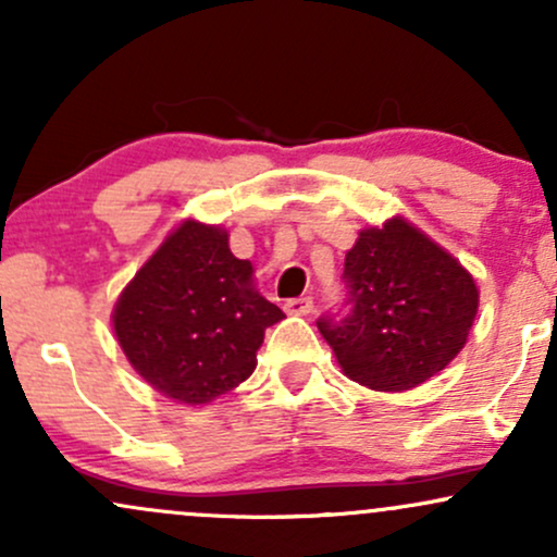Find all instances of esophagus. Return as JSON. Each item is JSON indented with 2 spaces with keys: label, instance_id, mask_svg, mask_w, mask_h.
<instances>
[{
  "label": "esophagus",
  "instance_id": "obj_1",
  "mask_svg": "<svg viewBox=\"0 0 557 557\" xmlns=\"http://www.w3.org/2000/svg\"><path fill=\"white\" fill-rule=\"evenodd\" d=\"M285 311H287V314H293V317H306V314H311V311H314V300H311L309 296H306V298H290V300H285Z\"/></svg>",
  "mask_w": 557,
  "mask_h": 557
}]
</instances>
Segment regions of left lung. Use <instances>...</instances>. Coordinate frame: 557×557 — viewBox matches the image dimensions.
I'll list each match as a JSON object with an SVG mask.
<instances>
[{
	"mask_svg": "<svg viewBox=\"0 0 557 557\" xmlns=\"http://www.w3.org/2000/svg\"><path fill=\"white\" fill-rule=\"evenodd\" d=\"M345 314L317 322L337 363L380 393L411 389L466 345L479 309L474 277L403 216L361 230L345 253Z\"/></svg>",
	"mask_w": 557,
	"mask_h": 557,
	"instance_id": "left-lung-1",
	"label": "left lung"
}]
</instances>
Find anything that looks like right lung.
Segmentation results:
<instances>
[{"mask_svg": "<svg viewBox=\"0 0 557 557\" xmlns=\"http://www.w3.org/2000/svg\"><path fill=\"white\" fill-rule=\"evenodd\" d=\"M285 319L235 259L227 230L185 220L114 304V335L133 369L164 398L212 403L257 369L264 332Z\"/></svg>", "mask_w": 557, "mask_h": 557, "instance_id": "right-lung-1", "label": "right lung"}]
</instances>
